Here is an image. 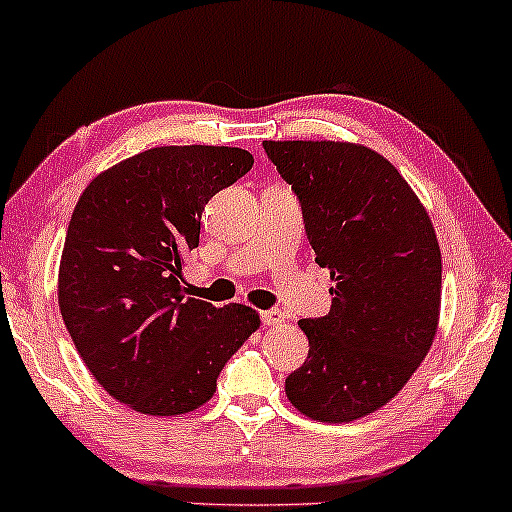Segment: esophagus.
I'll return each mask as SVG.
<instances>
[{
    "label": "esophagus",
    "mask_w": 512,
    "mask_h": 512,
    "mask_svg": "<svg viewBox=\"0 0 512 512\" xmlns=\"http://www.w3.org/2000/svg\"><path fill=\"white\" fill-rule=\"evenodd\" d=\"M260 317H262V322H264V325H267V327L281 325V322H284V313H281V310H276V308L262 310Z\"/></svg>",
    "instance_id": "1"
}]
</instances>
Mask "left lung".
<instances>
[{"instance_id":"1","label":"left lung","mask_w":512,"mask_h":512,"mask_svg":"<svg viewBox=\"0 0 512 512\" xmlns=\"http://www.w3.org/2000/svg\"><path fill=\"white\" fill-rule=\"evenodd\" d=\"M262 146L301 204L315 262L337 284L330 313L298 322L310 351L286 378V397L310 419H361L407 385L436 337V231L407 180L366 146Z\"/></svg>"}]
</instances>
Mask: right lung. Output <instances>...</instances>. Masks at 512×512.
Masks as SVG:
<instances>
[{"label":"right lung","mask_w":512,"mask_h":512,"mask_svg":"<svg viewBox=\"0 0 512 512\" xmlns=\"http://www.w3.org/2000/svg\"><path fill=\"white\" fill-rule=\"evenodd\" d=\"M231 146H161L117 163L79 197L60 262V310L93 378L134 411L202 407L260 327L248 305L187 296L182 264L204 204L252 168Z\"/></svg>","instance_id":"obj_1"}]
</instances>
